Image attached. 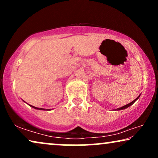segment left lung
Returning a JSON list of instances; mask_svg holds the SVG:
<instances>
[{"label": "left lung", "instance_id": "obj_1", "mask_svg": "<svg viewBox=\"0 0 158 158\" xmlns=\"http://www.w3.org/2000/svg\"><path fill=\"white\" fill-rule=\"evenodd\" d=\"M139 96H138L137 98H136V99H135V100H134V101H132V102L129 103H128V104H127V105H125V106H122V107H120V108H118V109H116V110H122V109H127V108H128L129 106H131V105H132V104H133V103H135V101L137 100V99H138V98H139Z\"/></svg>", "mask_w": 158, "mask_h": 158}]
</instances>
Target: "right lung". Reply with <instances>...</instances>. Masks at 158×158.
I'll use <instances>...</instances> for the list:
<instances>
[{
  "label": "right lung",
  "instance_id": "1",
  "mask_svg": "<svg viewBox=\"0 0 158 158\" xmlns=\"http://www.w3.org/2000/svg\"><path fill=\"white\" fill-rule=\"evenodd\" d=\"M31 106V105H30ZM31 107H33L34 109H40V110H45L44 109H42V108H37V107H35V106H31Z\"/></svg>",
  "mask_w": 158,
  "mask_h": 158
}]
</instances>
